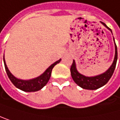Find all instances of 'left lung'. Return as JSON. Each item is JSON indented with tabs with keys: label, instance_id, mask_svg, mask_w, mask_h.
<instances>
[{
	"label": "left lung",
	"instance_id": "left-lung-1",
	"mask_svg": "<svg viewBox=\"0 0 120 120\" xmlns=\"http://www.w3.org/2000/svg\"><path fill=\"white\" fill-rule=\"evenodd\" d=\"M101 24L105 27H107L109 30L112 31V30L106 25L104 23L101 22ZM114 47H115V55H114V61L112 65L109 67V68L107 71H105L104 73H101L100 75L88 77V76H85L81 74L77 71L75 62V60H73V64L71 67V76L73 78L74 82L78 86L81 87L82 89H89V90H96L104 86L111 78L114 71L115 67H116L117 60V45L115 42H114Z\"/></svg>",
	"mask_w": 120,
	"mask_h": 120
}]
</instances>
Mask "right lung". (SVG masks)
Listing matches in <instances>:
<instances>
[{
    "label": "right lung",
    "instance_id": "obj_1",
    "mask_svg": "<svg viewBox=\"0 0 120 120\" xmlns=\"http://www.w3.org/2000/svg\"><path fill=\"white\" fill-rule=\"evenodd\" d=\"M60 60H61V59H60L59 60L55 62L53 64L50 65L42 75H40L39 76H38L35 78L30 79V80H21V79H19V78H16L14 75H13L12 73L9 71L8 68L6 64L5 58H4V56H3L4 65H5L6 71L9 78V79L11 80L12 83L14 85L16 88L19 89L21 91H26V92L37 91L40 89H42L49 81L50 76H51L52 68H54V66L55 65H57V63L60 62Z\"/></svg>",
    "mask_w": 120,
    "mask_h": 120
}]
</instances>
